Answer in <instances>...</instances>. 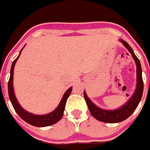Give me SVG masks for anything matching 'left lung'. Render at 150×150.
Here are the masks:
<instances>
[{
	"label": "left lung",
	"mask_w": 150,
	"mask_h": 150,
	"mask_svg": "<svg viewBox=\"0 0 150 150\" xmlns=\"http://www.w3.org/2000/svg\"><path fill=\"white\" fill-rule=\"evenodd\" d=\"M121 43L125 46V48L129 51V52L132 54V56L133 57L136 65H137V86L135 89L134 92L132 95V96L129 98L126 104L121 107L120 108H118L113 110H103L97 107L93 102L87 96L86 93L83 92L85 100L86 101L87 106L88 107L91 114L92 115L94 118L96 120H99L103 122L107 123H116L120 122L126 119H128L131 115L134 112V111L136 110V108L138 106L140 103L141 98L143 95V91H144V81L142 78V68L140 65V62L137 57L134 53V51L132 50V47L128 45L126 41L120 40Z\"/></svg>",
	"instance_id": "obj_1"
}]
</instances>
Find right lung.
I'll return each mask as SVG.
<instances>
[{"mask_svg": "<svg viewBox=\"0 0 150 150\" xmlns=\"http://www.w3.org/2000/svg\"><path fill=\"white\" fill-rule=\"evenodd\" d=\"M23 48L21 50L18 56L17 57L15 60L13 61V64H12L11 70H10V79H9V82H8V93H9V98H10V101H11L13 108L16 110V113L25 122H26L28 124L36 127H46L49 126V125H52L58 122L62 119V116L64 114V107H65L66 101H67V99L69 97V95H70V94L71 93L72 87L69 88L66 91L64 95L62 97L60 104L57 107L56 109L54 111H52V112L48 113V114L35 115L33 114V113H30V112H28L25 110H24L21 107L20 104H18V100H17L16 98L15 93H14V89H13V83L14 67H15L16 62V61L18 60V59L20 56L21 52H22Z\"/></svg>", "mask_w": 150, "mask_h": 150, "instance_id": "add662e5", "label": "right lung"}]
</instances>
